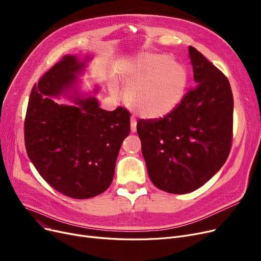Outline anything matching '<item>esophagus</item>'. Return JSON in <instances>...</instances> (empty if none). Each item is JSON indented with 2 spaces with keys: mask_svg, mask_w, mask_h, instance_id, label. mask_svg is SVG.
I'll list each match as a JSON object with an SVG mask.
<instances>
[{
  "mask_svg": "<svg viewBox=\"0 0 261 261\" xmlns=\"http://www.w3.org/2000/svg\"><path fill=\"white\" fill-rule=\"evenodd\" d=\"M131 131L136 132V119L135 117H131Z\"/></svg>",
  "mask_w": 261,
  "mask_h": 261,
  "instance_id": "1",
  "label": "esophagus"
}]
</instances>
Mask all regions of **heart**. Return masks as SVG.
Here are the masks:
<instances>
[{"mask_svg": "<svg viewBox=\"0 0 261 261\" xmlns=\"http://www.w3.org/2000/svg\"><path fill=\"white\" fill-rule=\"evenodd\" d=\"M118 75L130 103L146 118H161L172 112L182 100L188 81L186 67L166 54L144 53L123 61ZM111 91H117L114 82Z\"/></svg>", "mask_w": 261, "mask_h": 261, "instance_id": "1", "label": "heart"}]
</instances>
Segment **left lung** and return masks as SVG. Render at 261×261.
I'll return each mask as SVG.
<instances>
[{
  "label": "left lung",
  "mask_w": 261,
  "mask_h": 261,
  "mask_svg": "<svg viewBox=\"0 0 261 261\" xmlns=\"http://www.w3.org/2000/svg\"><path fill=\"white\" fill-rule=\"evenodd\" d=\"M196 85L172 112L140 119L136 130L150 180L169 194L191 193L220 170L232 140L234 99L226 76L189 46Z\"/></svg>",
  "instance_id": "obj_1"
}]
</instances>
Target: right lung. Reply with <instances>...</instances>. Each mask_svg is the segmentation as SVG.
Returning <instances> with one entry per match:
<instances>
[{"label":"right lung","instance_id":"obj_1","mask_svg":"<svg viewBox=\"0 0 261 261\" xmlns=\"http://www.w3.org/2000/svg\"><path fill=\"white\" fill-rule=\"evenodd\" d=\"M86 61L66 55L35 85L24 121L26 152L40 175L64 196L89 199L111 185L130 112L99 108L95 97H74V106L50 97L71 88Z\"/></svg>","mask_w":261,"mask_h":261}]
</instances>
